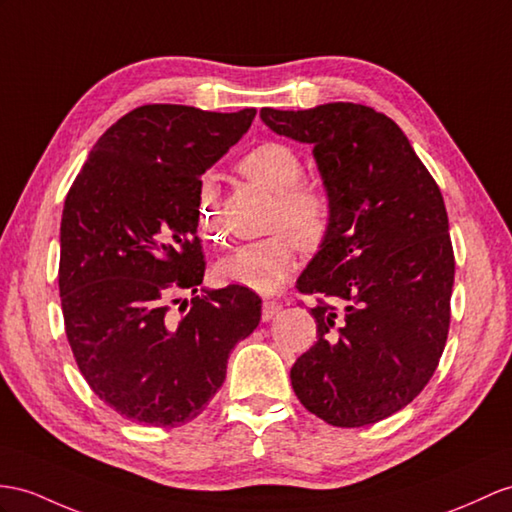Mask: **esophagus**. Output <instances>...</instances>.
Returning a JSON list of instances; mask_svg holds the SVG:
<instances>
[{"mask_svg":"<svg viewBox=\"0 0 512 512\" xmlns=\"http://www.w3.org/2000/svg\"><path fill=\"white\" fill-rule=\"evenodd\" d=\"M280 310H282V304L276 302V299H265V302H263V321L273 319L280 313Z\"/></svg>","mask_w":512,"mask_h":512,"instance_id":"34e87169","label":"esophagus"}]
</instances>
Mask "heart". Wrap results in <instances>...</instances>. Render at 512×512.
I'll return each instance as SVG.
<instances>
[{
  "label": "heart",
  "mask_w": 512,
  "mask_h": 512,
  "mask_svg": "<svg viewBox=\"0 0 512 512\" xmlns=\"http://www.w3.org/2000/svg\"><path fill=\"white\" fill-rule=\"evenodd\" d=\"M247 180L276 195L267 239L245 243L217 263V276L256 293H276L291 278L297 265V243L317 249L326 241L332 204L317 184L302 182L304 162L291 145L260 143L239 160ZM197 230L202 239L217 243L223 226L215 204L213 178H204L197 197Z\"/></svg>",
  "instance_id": "b5f03b06"
}]
</instances>
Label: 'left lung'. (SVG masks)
Masks as SVG:
<instances>
[{"mask_svg": "<svg viewBox=\"0 0 512 512\" xmlns=\"http://www.w3.org/2000/svg\"><path fill=\"white\" fill-rule=\"evenodd\" d=\"M265 126L313 145L332 221L297 280L317 343L291 367L306 410L330 426L391 417L423 391L450 330L454 252L443 195L393 119L363 104L260 110Z\"/></svg>", "mask_w": 512, "mask_h": 512, "instance_id": "8db88e82", "label": "left lung"}]
</instances>
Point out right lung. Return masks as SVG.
<instances>
[{
	"instance_id": "right-lung-1",
	"label": "right lung",
	"mask_w": 512,
	"mask_h": 512,
	"mask_svg": "<svg viewBox=\"0 0 512 512\" xmlns=\"http://www.w3.org/2000/svg\"><path fill=\"white\" fill-rule=\"evenodd\" d=\"M256 108H134L93 145L60 221V304L76 363L121 417L176 428L202 415L234 345L260 321L245 286L197 295V197L206 169L241 141ZM196 297L170 313L178 290Z\"/></svg>"
}]
</instances>
